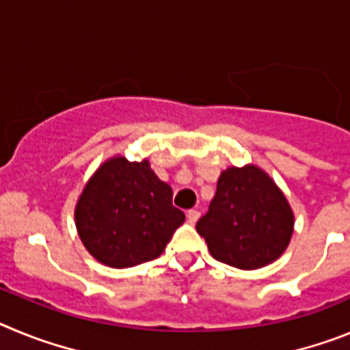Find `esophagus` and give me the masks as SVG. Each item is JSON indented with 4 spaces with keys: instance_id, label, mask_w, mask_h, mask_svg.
Masks as SVG:
<instances>
[{
    "instance_id": "1",
    "label": "esophagus",
    "mask_w": 350,
    "mask_h": 350,
    "mask_svg": "<svg viewBox=\"0 0 350 350\" xmlns=\"http://www.w3.org/2000/svg\"><path fill=\"white\" fill-rule=\"evenodd\" d=\"M187 219H189L191 224H194V222L200 219V212H198V210H194V208L189 210V212H187Z\"/></svg>"
}]
</instances>
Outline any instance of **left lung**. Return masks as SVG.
Instances as JSON below:
<instances>
[{"label": "left lung", "instance_id": "1", "mask_svg": "<svg viewBox=\"0 0 350 350\" xmlns=\"http://www.w3.org/2000/svg\"><path fill=\"white\" fill-rule=\"evenodd\" d=\"M196 231L213 259L240 270H258L284 254L295 231V213L265 170L230 166L221 173Z\"/></svg>", "mask_w": 350, "mask_h": 350}]
</instances>
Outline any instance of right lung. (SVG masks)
Masks as SVG:
<instances>
[{
  "label": "right lung",
  "instance_id": "right-lung-1",
  "mask_svg": "<svg viewBox=\"0 0 350 350\" xmlns=\"http://www.w3.org/2000/svg\"><path fill=\"white\" fill-rule=\"evenodd\" d=\"M173 191L148 159H107L92 173L75 206V226L89 254L110 268L137 267L163 254L185 221Z\"/></svg>",
  "mask_w": 350,
  "mask_h": 350
}]
</instances>
